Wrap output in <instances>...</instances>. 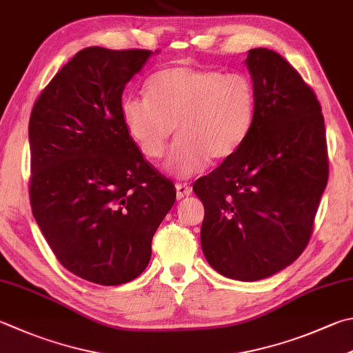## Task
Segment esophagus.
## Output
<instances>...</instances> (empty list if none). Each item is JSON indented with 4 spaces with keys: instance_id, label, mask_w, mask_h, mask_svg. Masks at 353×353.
<instances>
[{
    "instance_id": "1",
    "label": "esophagus",
    "mask_w": 353,
    "mask_h": 353,
    "mask_svg": "<svg viewBox=\"0 0 353 353\" xmlns=\"http://www.w3.org/2000/svg\"><path fill=\"white\" fill-rule=\"evenodd\" d=\"M175 189H176V198L178 199H183L184 196H189L192 194V189L189 188L188 184H176Z\"/></svg>"
}]
</instances>
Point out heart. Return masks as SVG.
<instances>
[{"label":"heart","instance_id":"1","mask_svg":"<svg viewBox=\"0 0 353 353\" xmlns=\"http://www.w3.org/2000/svg\"><path fill=\"white\" fill-rule=\"evenodd\" d=\"M148 92L150 99L129 95L123 99V124L150 159L164 154L176 129L179 137L165 169L178 178L199 174L209 159L221 161L234 155L254 119V88L238 73L172 65L150 78Z\"/></svg>","mask_w":353,"mask_h":353}]
</instances>
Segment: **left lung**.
I'll return each mask as SVG.
<instances>
[{"label":"left lung","mask_w":353,"mask_h":353,"mask_svg":"<svg viewBox=\"0 0 353 353\" xmlns=\"http://www.w3.org/2000/svg\"><path fill=\"white\" fill-rule=\"evenodd\" d=\"M244 64L255 110L234 155L194 192L204 205L201 248L218 274L258 281L303 254L327 184L321 105L276 52L250 49Z\"/></svg>","instance_id":"left-lung-1"}]
</instances>
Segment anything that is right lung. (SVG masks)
I'll list each match as a JSON object with an SVG mask.
<instances>
[{
    "label": "right lung",
    "instance_id": "1",
    "mask_svg": "<svg viewBox=\"0 0 353 353\" xmlns=\"http://www.w3.org/2000/svg\"><path fill=\"white\" fill-rule=\"evenodd\" d=\"M152 55L79 50L32 109V214L58 261L95 284L143 274L152 238L176 198L174 183L150 168L121 118L125 84Z\"/></svg>",
    "mask_w": 353,
    "mask_h": 353
}]
</instances>
